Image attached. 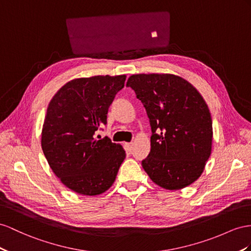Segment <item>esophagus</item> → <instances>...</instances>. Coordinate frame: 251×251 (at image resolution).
<instances>
[{
    "label": "esophagus",
    "instance_id": "esophagus-1",
    "mask_svg": "<svg viewBox=\"0 0 251 251\" xmlns=\"http://www.w3.org/2000/svg\"><path fill=\"white\" fill-rule=\"evenodd\" d=\"M133 143H125V149L127 151H131Z\"/></svg>",
    "mask_w": 251,
    "mask_h": 251
}]
</instances>
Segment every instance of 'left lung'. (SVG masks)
Here are the masks:
<instances>
[{
	"label": "left lung",
	"mask_w": 251,
	"mask_h": 251,
	"mask_svg": "<svg viewBox=\"0 0 251 251\" xmlns=\"http://www.w3.org/2000/svg\"><path fill=\"white\" fill-rule=\"evenodd\" d=\"M126 86L142 101L151 126V152L142 161L147 175L166 190L196 181L213 139L210 110L201 93L174 74H134Z\"/></svg>",
	"instance_id": "1"
}]
</instances>
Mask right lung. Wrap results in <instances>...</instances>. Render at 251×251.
I'll list each match as a JSON object with an SVG mask.
<instances>
[{
	"mask_svg": "<svg viewBox=\"0 0 251 251\" xmlns=\"http://www.w3.org/2000/svg\"><path fill=\"white\" fill-rule=\"evenodd\" d=\"M126 75L76 78L50 100L41 133L44 156L67 188L94 196L113 184L126 157L120 144L95 133L107 123L108 108Z\"/></svg>",
	"mask_w": 251,
	"mask_h": 251,
	"instance_id": "add662e5",
	"label": "right lung"
}]
</instances>
